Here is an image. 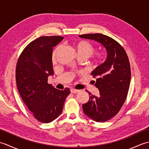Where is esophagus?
<instances>
[{"label": "esophagus", "instance_id": "esophagus-1", "mask_svg": "<svg viewBox=\"0 0 149 149\" xmlns=\"http://www.w3.org/2000/svg\"><path fill=\"white\" fill-rule=\"evenodd\" d=\"M79 91V90L74 89V88H71V89H70V92L72 93H78Z\"/></svg>", "mask_w": 149, "mask_h": 149}]
</instances>
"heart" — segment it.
Returning a JSON list of instances; mask_svg holds the SVG:
<instances>
[{
  "instance_id": "1",
  "label": "heart",
  "mask_w": 149,
  "mask_h": 149,
  "mask_svg": "<svg viewBox=\"0 0 149 149\" xmlns=\"http://www.w3.org/2000/svg\"><path fill=\"white\" fill-rule=\"evenodd\" d=\"M61 49V46H58L54 49L52 53V61H56V56ZM74 49L77 57H83L84 58H88L93 53L95 49L94 47L90 42L85 40H81L75 43L74 45ZM102 59V54L100 53H97L95 56V61L99 63Z\"/></svg>"
}]
</instances>
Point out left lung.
Returning <instances> with one entry per match:
<instances>
[{
  "mask_svg": "<svg viewBox=\"0 0 149 149\" xmlns=\"http://www.w3.org/2000/svg\"><path fill=\"white\" fill-rule=\"evenodd\" d=\"M100 43L107 52L102 64L91 72L99 95L89 93L88 102L83 105L84 113L98 122L109 120L119 112L127 95L131 81V67L127 54L120 44L102 34H88L79 36Z\"/></svg>",
  "mask_w": 149,
  "mask_h": 149,
  "instance_id": "8db88e82",
  "label": "left lung"
}]
</instances>
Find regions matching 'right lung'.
<instances>
[{"label": "right lung", "mask_w": 149, "mask_h": 149, "mask_svg": "<svg viewBox=\"0 0 149 149\" xmlns=\"http://www.w3.org/2000/svg\"><path fill=\"white\" fill-rule=\"evenodd\" d=\"M62 36H42L33 41L19 57L16 81L22 100L34 118L49 123L61 115L69 88L59 90L47 83L52 76V48L61 42Z\"/></svg>", "instance_id": "add662e5"}]
</instances>
